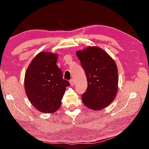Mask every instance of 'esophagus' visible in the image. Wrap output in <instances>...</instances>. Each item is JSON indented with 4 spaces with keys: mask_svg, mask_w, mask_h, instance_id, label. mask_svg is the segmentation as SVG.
I'll use <instances>...</instances> for the list:
<instances>
[{
    "mask_svg": "<svg viewBox=\"0 0 149 149\" xmlns=\"http://www.w3.org/2000/svg\"><path fill=\"white\" fill-rule=\"evenodd\" d=\"M70 85H72V86H73V85H75V81L74 79H70Z\"/></svg>",
    "mask_w": 149,
    "mask_h": 149,
    "instance_id": "obj_1",
    "label": "esophagus"
}]
</instances>
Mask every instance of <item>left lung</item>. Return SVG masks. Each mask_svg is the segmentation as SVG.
<instances>
[{
    "label": "left lung",
    "mask_w": 149,
    "mask_h": 149,
    "mask_svg": "<svg viewBox=\"0 0 149 149\" xmlns=\"http://www.w3.org/2000/svg\"><path fill=\"white\" fill-rule=\"evenodd\" d=\"M76 54L87 79V91L81 96L83 102L90 109H104L117 94L118 68L114 60L97 47L78 50Z\"/></svg>",
    "instance_id": "obj_1"
}]
</instances>
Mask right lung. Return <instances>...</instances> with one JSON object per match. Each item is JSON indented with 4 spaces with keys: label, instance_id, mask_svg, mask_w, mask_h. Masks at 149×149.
Instances as JSON below:
<instances>
[{
    "label": "right lung",
    "instance_id": "1",
    "mask_svg": "<svg viewBox=\"0 0 149 149\" xmlns=\"http://www.w3.org/2000/svg\"><path fill=\"white\" fill-rule=\"evenodd\" d=\"M57 58L56 54L40 52L30 63L25 75L27 97L41 112L52 113L58 109L65 88L70 85L63 79Z\"/></svg>",
    "mask_w": 149,
    "mask_h": 149
}]
</instances>
